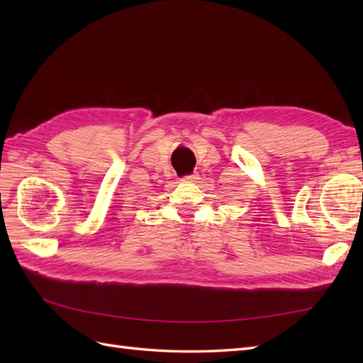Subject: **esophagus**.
<instances>
[{
    "mask_svg": "<svg viewBox=\"0 0 363 363\" xmlns=\"http://www.w3.org/2000/svg\"><path fill=\"white\" fill-rule=\"evenodd\" d=\"M198 179H199V174L198 173H195V174H189V176H186V177H182V182H198Z\"/></svg>",
    "mask_w": 363,
    "mask_h": 363,
    "instance_id": "34e87169",
    "label": "esophagus"
}]
</instances>
